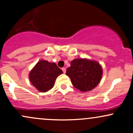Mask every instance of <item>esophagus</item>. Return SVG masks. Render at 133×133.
<instances>
[{
  "label": "esophagus",
  "mask_w": 133,
  "mask_h": 133,
  "mask_svg": "<svg viewBox=\"0 0 133 133\" xmlns=\"http://www.w3.org/2000/svg\"><path fill=\"white\" fill-rule=\"evenodd\" d=\"M62 70L63 72H64V73H65V72H66V69H65V68H62Z\"/></svg>",
  "instance_id": "1"
}]
</instances>
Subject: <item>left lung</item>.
I'll list each match as a JSON object with an SVG mask.
<instances>
[{
  "instance_id": "8db88e82",
  "label": "left lung",
  "mask_w": 133,
  "mask_h": 133,
  "mask_svg": "<svg viewBox=\"0 0 133 133\" xmlns=\"http://www.w3.org/2000/svg\"><path fill=\"white\" fill-rule=\"evenodd\" d=\"M102 75L103 71L98 62L83 58L71 61V66L66 71L72 85L82 92L94 89L100 82Z\"/></svg>"
}]
</instances>
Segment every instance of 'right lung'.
Instances as JSON below:
<instances>
[{
	"mask_svg": "<svg viewBox=\"0 0 133 133\" xmlns=\"http://www.w3.org/2000/svg\"><path fill=\"white\" fill-rule=\"evenodd\" d=\"M55 63L39 61L29 74L30 82L39 91L45 92L52 89L55 79L62 73Z\"/></svg>",
	"mask_w": 133,
	"mask_h": 133,
	"instance_id": "right-lung-1",
	"label": "right lung"
}]
</instances>
